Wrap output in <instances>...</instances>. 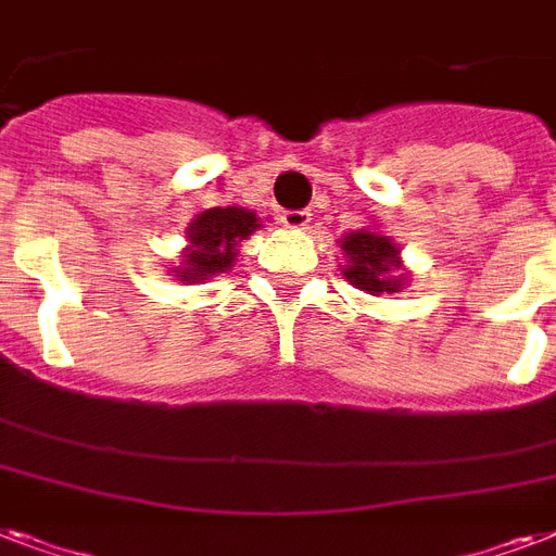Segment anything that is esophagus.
Segmentation results:
<instances>
[{"instance_id":"esophagus-1","label":"esophagus","mask_w":556,"mask_h":556,"mask_svg":"<svg viewBox=\"0 0 556 556\" xmlns=\"http://www.w3.org/2000/svg\"><path fill=\"white\" fill-rule=\"evenodd\" d=\"M279 222H282L288 230H305L308 222H312V213H308V210H286V213L279 216Z\"/></svg>"}]
</instances>
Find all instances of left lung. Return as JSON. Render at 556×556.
<instances>
[{"instance_id": "left-lung-1", "label": "left lung", "mask_w": 556, "mask_h": 556, "mask_svg": "<svg viewBox=\"0 0 556 556\" xmlns=\"http://www.w3.org/2000/svg\"><path fill=\"white\" fill-rule=\"evenodd\" d=\"M343 279L364 294H397L409 286V270L401 260V248L378 227H361L340 239Z\"/></svg>"}]
</instances>
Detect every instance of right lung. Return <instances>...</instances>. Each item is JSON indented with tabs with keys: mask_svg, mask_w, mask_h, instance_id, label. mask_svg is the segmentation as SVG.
<instances>
[{
	"mask_svg": "<svg viewBox=\"0 0 556 556\" xmlns=\"http://www.w3.org/2000/svg\"><path fill=\"white\" fill-rule=\"evenodd\" d=\"M262 227L256 210L248 207H210L201 210L187 227V244L169 268V277L185 286H201L207 279L233 268L239 248Z\"/></svg>",
	"mask_w": 556,
	"mask_h": 556,
	"instance_id": "1",
	"label": "right lung"
}]
</instances>
